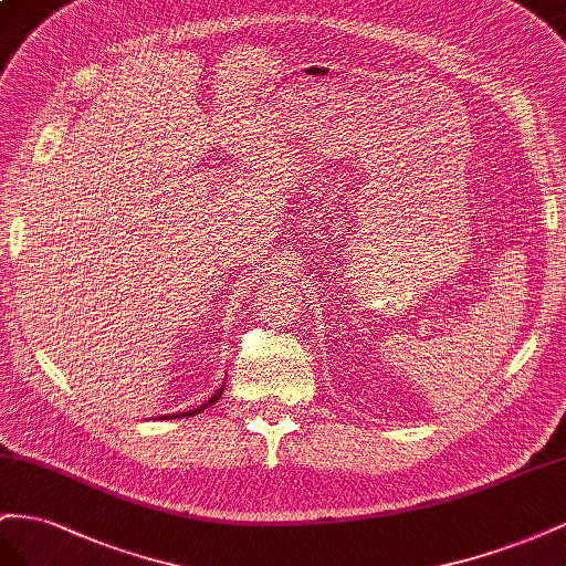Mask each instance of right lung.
<instances>
[{"mask_svg":"<svg viewBox=\"0 0 566 566\" xmlns=\"http://www.w3.org/2000/svg\"><path fill=\"white\" fill-rule=\"evenodd\" d=\"M222 389H224V386H220V389L211 396V398H208L206 402H201V406L197 408V410H187V412H177V415H164V417H160V419H166V417H170V419H182V417H191V415H197V412H203L208 406H213V402H218L220 400V396H222Z\"/></svg>","mask_w":566,"mask_h":566,"instance_id":"add662e5","label":"right lung"}]
</instances>
